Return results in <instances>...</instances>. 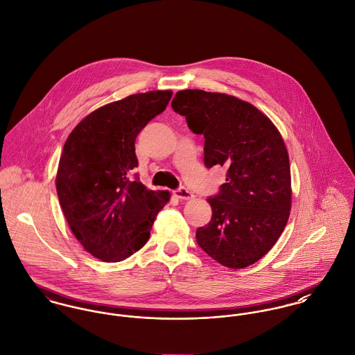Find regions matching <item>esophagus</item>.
Instances as JSON below:
<instances>
[{
  "label": "esophagus",
  "mask_w": 355,
  "mask_h": 355,
  "mask_svg": "<svg viewBox=\"0 0 355 355\" xmlns=\"http://www.w3.org/2000/svg\"><path fill=\"white\" fill-rule=\"evenodd\" d=\"M174 194H175V197L180 198V200H191V198L194 197L193 193L188 191V189H185V188L177 189V191H174Z\"/></svg>",
  "instance_id": "obj_1"
}]
</instances>
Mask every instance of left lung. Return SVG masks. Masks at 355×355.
Here are the masks:
<instances>
[{
	"label": "left lung",
	"instance_id": "left-lung-1",
	"mask_svg": "<svg viewBox=\"0 0 355 355\" xmlns=\"http://www.w3.org/2000/svg\"><path fill=\"white\" fill-rule=\"evenodd\" d=\"M174 112L204 135V164L227 168L209 197L212 218L196 232L198 245L225 268L259 261L282 234L292 207L289 155L270 119L250 103L198 89L177 92Z\"/></svg>",
	"mask_w": 355,
	"mask_h": 355
}]
</instances>
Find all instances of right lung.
Instances as JSON below:
<instances>
[{"label":"right lung","mask_w":355,"mask_h":355,"mask_svg":"<svg viewBox=\"0 0 355 355\" xmlns=\"http://www.w3.org/2000/svg\"><path fill=\"white\" fill-rule=\"evenodd\" d=\"M171 94L154 90L107 104L87 114L63 146L55 181L60 208L83 248L104 262L123 261L146 245L170 198L131 174L137 134Z\"/></svg>","instance_id":"obj_1"}]
</instances>
